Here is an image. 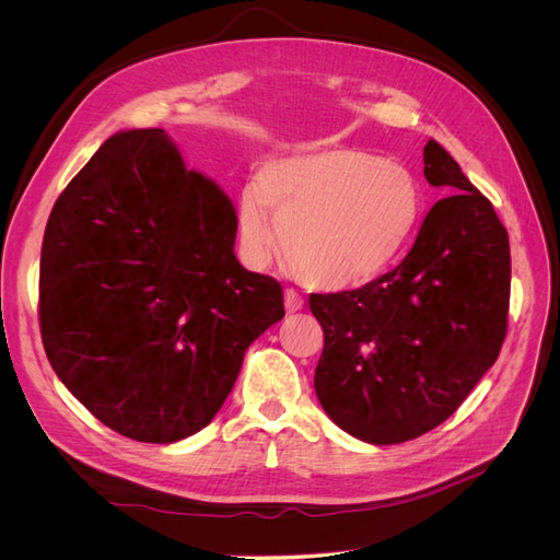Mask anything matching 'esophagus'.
I'll return each instance as SVG.
<instances>
[{
  "label": "esophagus",
  "mask_w": 560,
  "mask_h": 560,
  "mask_svg": "<svg viewBox=\"0 0 560 560\" xmlns=\"http://www.w3.org/2000/svg\"><path fill=\"white\" fill-rule=\"evenodd\" d=\"M303 308V296L296 290H284V311L296 313Z\"/></svg>",
  "instance_id": "obj_1"
}]
</instances>
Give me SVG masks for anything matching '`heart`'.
I'll return each instance as SVG.
<instances>
[{"instance_id":"b5f03b06","label":"heart","mask_w":560,"mask_h":560,"mask_svg":"<svg viewBox=\"0 0 560 560\" xmlns=\"http://www.w3.org/2000/svg\"><path fill=\"white\" fill-rule=\"evenodd\" d=\"M420 217V189L404 165L362 149L331 147L266 165L241 196L247 257L282 252L325 290L369 284L393 266Z\"/></svg>"}]
</instances>
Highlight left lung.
Instances as JSON below:
<instances>
[{"label":"left lung","instance_id":"left-lung-1","mask_svg":"<svg viewBox=\"0 0 560 560\" xmlns=\"http://www.w3.org/2000/svg\"><path fill=\"white\" fill-rule=\"evenodd\" d=\"M436 200L404 261L352 292L311 294L325 331L315 395L366 444L434 430L495 364L510 311V238L448 151L422 149Z\"/></svg>","mask_w":560,"mask_h":560}]
</instances>
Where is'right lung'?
<instances>
[{"label": "right lung", "mask_w": 560, "mask_h": 560, "mask_svg": "<svg viewBox=\"0 0 560 560\" xmlns=\"http://www.w3.org/2000/svg\"><path fill=\"white\" fill-rule=\"evenodd\" d=\"M238 217L161 128L118 132L50 210L42 341L114 432L173 444L219 413L245 350L284 317L278 280L235 259Z\"/></svg>", "instance_id": "add662e5"}]
</instances>
